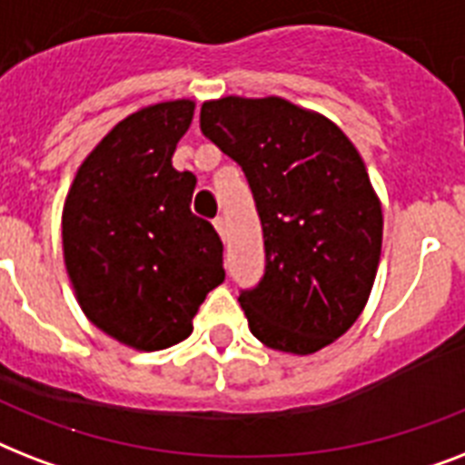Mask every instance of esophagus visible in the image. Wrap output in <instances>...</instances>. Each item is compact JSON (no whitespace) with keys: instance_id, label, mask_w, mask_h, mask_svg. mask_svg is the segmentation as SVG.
Here are the masks:
<instances>
[{"instance_id":"34e87169","label":"esophagus","mask_w":465,"mask_h":465,"mask_svg":"<svg viewBox=\"0 0 465 465\" xmlns=\"http://www.w3.org/2000/svg\"><path fill=\"white\" fill-rule=\"evenodd\" d=\"M212 224H214V229H217V232H219V236H222V239H226V222H224V217H217V219H214V222H212Z\"/></svg>"}]
</instances>
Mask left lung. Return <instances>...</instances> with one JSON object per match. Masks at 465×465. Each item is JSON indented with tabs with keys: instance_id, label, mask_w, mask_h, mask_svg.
Returning a JSON list of instances; mask_svg holds the SVG:
<instances>
[{
	"instance_id": "1",
	"label": "left lung",
	"mask_w": 465,
	"mask_h": 465,
	"mask_svg": "<svg viewBox=\"0 0 465 465\" xmlns=\"http://www.w3.org/2000/svg\"><path fill=\"white\" fill-rule=\"evenodd\" d=\"M200 130L246 173L265 241V272L241 292L262 345L318 352L360 318L381 258L383 217L345 133L284 98L207 101Z\"/></svg>"
}]
</instances>
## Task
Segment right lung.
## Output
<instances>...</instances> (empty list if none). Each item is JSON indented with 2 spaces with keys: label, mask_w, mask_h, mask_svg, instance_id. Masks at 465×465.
<instances>
[{
  "label": "right lung",
  "mask_w": 465,
  "mask_h": 465,
  "mask_svg": "<svg viewBox=\"0 0 465 465\" xmlns=\"http://www.w3.org/2000/svg\"><path fill=\"white\" fill-rule=\"evenodd\" d=\"M195 104L166 101L127 115L74 175L62 212L69 280L91 323L134 350H163L224 282L222 239L190 212L197 178L171 156Z\"/></svg>",
  "instance_id": "obj_1"
}]
</instances>
